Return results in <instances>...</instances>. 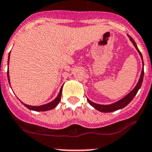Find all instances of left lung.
<instances>
[{"instance_id":"1","label":"left lung","mask_w":152,"mask_h":152,"mask_svg":"<svg viewBox=\"0 0 152 152\" xmlns=\"http://www.w3.org/2000/svg\"><path fill=\"white\" fill-rule=\"evenodd\" d=\"M130 37L131 41L133 43V44H134V46L135 47V48H136V50H138V52L139 53L140 56H141V57H142V63H143V59H142V53L140 52L139 50H138V47H137L136 43H135L134 39H133L131 37ZM143 65H144V63H143ZM143 77H144V69H142V73H141V76H140V78H139V80H138V83H137L136 86L134 87V89L129 92L127 96H125L123 99H122L119 100V101L116 102L115 103L111 104V105H99V104H96V103H94V102H92L90 101L89 99H87V101H88V102L92 105V107H94L95 109H97V110L99 111V112H102V113H111V112H114V111L118 110V109H122V108L125 107V106H126V105H127L128 104H129V102L133 99L134 96L136 95L138 89H140V87H141V86H142V81H143Z\"/></svg>"}]
</instances>
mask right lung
Masks as SVG:
<instances>
[{
  "label": "right lung",
  "instance_id": "obj_1",
  "mask_svg": "<svg viewBox=\"0 0 152 152\" xmlns=\"http://www.w3.org/2000/svg\"><path fill=\"white\" fill-rule=\"evenodd\" d=\"M9 59H10V53H9ZM8 63H9V60H8ZM7 78H8L9 80V83H10V80H9V72L7 71ZM61 95H62V88L60 91V93L57 96L55 99L53 101H52L50 103L45 104V105H40V106H31V105H26V104H23V102L22 103L27 108V109H30V110H34V111H37V112H42V111H47V110H50V109H54V108L56 107V105H58V103L60 102V99H61Z\"/></svg>",
  "mask_w": 152,
  "mask_h": 152
}]
</instances>
